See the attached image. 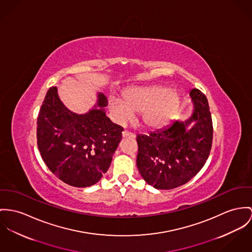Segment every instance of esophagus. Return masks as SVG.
I'll list each match as a JSON object with an SVG mask.
<instances>
[{"label":"esophagus","mask_w":252,"mask_h":252,"mask_svg":"<svg viewBox=\"0 0 252 252\" xmlns=\"http://www.w3.org/2000/svg\"><path fill=\"white\" fill-rule=\"evenodd\" d=\"M123 137H132V138H134L135 135L133 133H131L130 131H128V130H124L123 131Z\"/></svg>","instance_id":"34e87169"}]
</instances>
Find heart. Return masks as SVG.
<instances>
[{"instance_id":"obj_1","label":"heart","mask_w":252,"mask_h":252,"mask_svg":"<svg viewBox=\"0 0 252 252\" xmlns=\"http://www.w3.org/2000/svg\"><path fill=\"white\" fill-rule=\"evenodd\" d=\"M180 102L176 91L164 86H138L127 89L124 99L111 97L109 108L118 121L125 122L141 111V122L150 128H159L174 117Z\"/></svg>"}]
</instances>
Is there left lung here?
I'll return each mask as SVG.
<instances>
[{
	"label": "left lung",
	"instance_id": "8db88e82",
	"mask_svg": "<svg viewBox=\"0 0 252 252\" xmlns=\"http://www.w3.org/2000/svg\"><path fill=\"white\" fill-rule=\"evenodd\" d=\"M192 116L175 120L149 135H137V167L145 181L160 190H170L191 180L204 166L212 148L213 123L208 100L198 89L190 92ZM192 122L194 126L188 130Z\"/></svg>",
	"mask_w": 252,
	"mask_h": 252
}]
</instances>
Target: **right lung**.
Returning <instances> with one entry per match:
<instances>
[{"instance_id":"obj_1","label":"right lung","mask_w":252,"mask_h":252,"mask_svg":"<svg viewBox=\"0 0 252 252\" xmlns=\"http://www.w3.org/2000/svg\"><path fill=\"white\" fill-rule=\"evenodd\" d=\"M107 97L86 114L70 111L51 87L37 118V146L47 167L68 185L83 188L96 184L110 167L124 128L106 117Z\"/></svg>"}]
</instances>
